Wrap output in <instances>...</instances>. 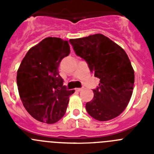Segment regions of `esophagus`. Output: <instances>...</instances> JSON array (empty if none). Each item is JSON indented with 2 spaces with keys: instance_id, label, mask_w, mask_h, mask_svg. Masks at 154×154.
<instances>
[{
  "instance_id": "obj_1",
  "label": "esophagus",
  "mask_w": 154,
  "mask_h": 154,
  "mask_svg": "<svg viewBox=\"0 0 154 154\" xmlns=\"http://www.w3.org/2000/svg\"><path fill=\"white\" fill-rule=\"evenodd\" d=\"M83 89V88H78V89H75V91H77V92H80V91H82Z\"/></svg>"
}]
</instances>
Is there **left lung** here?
Listing matches in <instances>:
<instances>
[{
    "label": "left lung",
    "instance_id": "left-lung-1",
    "mask_svg": "<svg viewBox=\"0 0 154 154\" xmlns=\"http://www.w3.org/2000/svg\"><path fill=\"white\" fill-rule=\"evenodd\" d=\"M75 52L100 79L92 89L93 99L85 104L87 112L99 121L114 119L127 106L134 85V71L124 50L102 34L70 39Z\"/></svg>",
    "mask_w": 154,
    "mask_h": 154
}]
</instances>
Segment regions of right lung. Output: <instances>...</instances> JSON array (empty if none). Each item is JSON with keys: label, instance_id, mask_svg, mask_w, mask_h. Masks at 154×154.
<instances>
[{"label": "right lung", "instance_id": "obj_1", "mask_svg": "<svg viewBox=\"0 0 154 154\" xmlns=\"http://www.w3.org/2000/svg\"><path fill=\"white\" fill-rule=\"evenodd\" d=\"M69 53L67 41L48 37L31 48L19 66V95L24 108L38 121L52 124L65 115L75 90H68L63 85L58 66Z\"/></svg>", "mask_w": 154, "mask_h": 154}]
</instances>
